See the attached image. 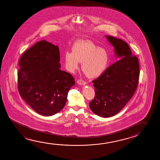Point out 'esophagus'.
<instances>
[{
	"label": "esophagus",
	"mask_w": 160,
	"mask_h": 160,
	"mask_svg": "<svg viewBox=\"0 0 160 160\" xmlns=\"http://www.w3.org/2000/svg\"><path fill=\"white\" fill-rule=\"evenodd\" d=\"M77 83L79 84V85H83L84 86V85L86 84V82H84V81H83V80L80 79V80H79V81H77Z\"/></svg>",
	"instance_id": "1"
}]
</instances>
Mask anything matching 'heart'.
I'll use <instances>...</instances> for the list:
<instances>
[{"label": "heart", "mask_w": 160, "mask_h": 160, "mask_svg": "<svg viewBox=\"0 0 160 160\" xmlns=\"http://www.w3.org/2000/svg\"><path fill=\"white\" fill-rule=\"evenodd\" d=\"M72 52H65L63 60L66 69L74 73L82 62V68L89 78H97L103 74L108 66L109 57L105 49L98 48L91 41L77 42L72 48Z\"/></svg>", "instance_id": "b5f03b06"}]
</instances>
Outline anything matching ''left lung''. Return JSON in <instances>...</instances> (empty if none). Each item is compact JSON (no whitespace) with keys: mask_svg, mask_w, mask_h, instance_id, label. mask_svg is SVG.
I'll return each mask as SVG.
<instances>
[{"mask_svg":"<svg viewBox=\"0 0 160 160\" xmlns=\"http://www.w3.org/2000/svg\"><path fill=\"white\" fill-rule=\"evenodd\" d=\"M105 36L119 60L92 81L95 96L89 108L98 116L108 118L118 114L132 98L138 86L139 66L137 57L133 56L127 42Z\"/></svg>","mask_w":160,"mask_h":160,"instance_id":"8db88e82","label":"left lung"}]
</instances>
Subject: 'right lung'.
I'll list each match as a JSON object with an SVG mask.
<instances>
[{
    "instance_id": "1",
    "label": "right lung",
    "mask_w": 160,
    "mask_h": 160,
    "mask_svg": "<svg viewBox=\"0 0 160 160\" xmlns=\"http://www.w3.org/2000/svg\"><path fill=\"white\" fill-rule=\"evenodd\" d=\"M59 61L58 46L44 40L27 50L19 60V95L34 111L45 117L62 110L75 84L71 74L60 69Z\"/></svg>"
}]
</instances>
